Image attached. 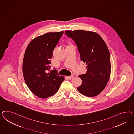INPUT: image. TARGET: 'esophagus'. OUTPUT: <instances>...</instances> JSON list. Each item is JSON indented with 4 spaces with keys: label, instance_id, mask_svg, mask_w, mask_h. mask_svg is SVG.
Segmentation results:
<instances>
[{
    "label": "esophagus",
    "instance_id": "1",
    "mask_svg": "<svg viewBox=\"0 0 134 134\" xmlns=\"http://www.w3.org/2000/svg\"><path fill=\"white\" fill-rule=\"evenodd\" d=\"M74 77V75H72L71 76H67V77H68L69 79H72Z\"/></svg>",
    "mask_w": 134,
    "mask_h": 134
}]
</instances>
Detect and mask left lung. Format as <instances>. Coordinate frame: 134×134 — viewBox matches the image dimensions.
<instances>
[{
    "label": "left lung",
    "mask_w": 134,
    "mask_h": 134,
    "mask_svg": "<svg viewBox=\"0 0 134 134\" xmlns=\"http://www.w3.org/2000/svg\"><path fill=\"white\" fill-rule=\"evenodd\" d=\"M65 33L75 42L81 60L87 64L86 73L79 75L82 84L77 90L88 97L96 96L104 89L110 79L111 66L108 47L95 32L76 30H67Z\"/></svg>",
    "instance_id": "left-lung-1"
}]
</instances>
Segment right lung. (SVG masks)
<instances>
[{"label": "right lung", "instance_id": "1", "mask_svg": "<svg viewBox=\"0 0 134 134\" xmlns=\"http://www.w3.org/2000/svg\"><path fill=\"white\" fill-rule=\"evenodd\" d=\"M64 32H48L33 39L24 53L23 72L29 89L36 96L47 98L56 93L64 77L51 67L53 49Z\"/></svg>", "mask_w": 134, "mask_h": 134}]
</instances>
